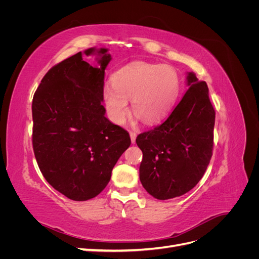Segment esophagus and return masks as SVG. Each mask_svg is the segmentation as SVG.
I'll use <instances>...</instances> for the list:
<instances>
[{
    "label": "esophagus",
    "mask_w": 259,
    "mask_h": 259,
    "mask_svg": "<svg viewBox=\"0 0 259 259\" xmlns=\"http://www.w3.org/2000/svg\"><path fill=\"white\" fill-rule=\"evenodd\" d=\"M130 136H131L132 143H133V144H135V142H136V136H137L136 132H134V131H130Z\"/></svg>",
    "instance_id": "esophagus-1"
}]
</instances>
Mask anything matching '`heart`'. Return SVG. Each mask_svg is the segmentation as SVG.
I'll use <instances>...</instances> for the list:
<instances>
[{
	"label": "heart",
	"mask_w": 259,
	"mask_h": 259,
	"mask_svg": "<svg viewBox=\"0 0 259 259\" xmlns=\"http://www.w3.org/2000/svg\"><path fill=\"white\" fill-rule=\"evenodd\" d=\"M105 85L103 100L107 114L114 124L122 125L128 114V103L137 117L148 124L163 120L175 106L180 93V77L168 65L132 62L112 75Z\"/></svg>",
	"instance_id": "b5f03b06"
}]
</instances>
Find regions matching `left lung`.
Returning a JSON list of instances; mask_svg holds the SVG:
<instances>
[{
  "mask_svg": "<svg viewBox=\"0 0 259 259\" xmlns=\"http://www.w3.org/2000/svg\"><path fill=\"white\" fill-rule=\"evenodd\" d=\"M187 85L189 89L167 119L136 138L143 151L140 182L158 200L190 191L204 175L213 154L215 110L207 84L188 72Z\"/></svg>",
  "mask_w": 259,
  "mask_h": 259,
  "instance_id": "left-lung-1",
  "label": "left lung"
}]
</instances>
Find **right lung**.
<instances>
[{"instance_id":"add662e5","label":"right lung","mask_w":259,"mask_h":259,"mask_svg":"<svg viewBox=\"0 0 259 259\" xmlns=\"http://www.w3.org/2000/svg\"><path fill=\"white\" fill-rule=\"evenodd\" d=\"M99 67L83 53L54 66L44 75L32 100V145L48 183L73 201L95 198L110 182L111 171L131 145L128 133L105 116V69L108 49L92 48Z\"/></svg>"}]
</instances>
